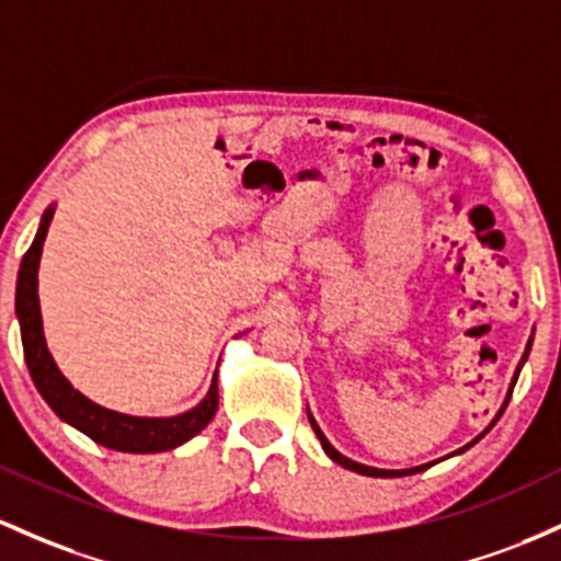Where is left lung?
I'll return each mask as SVG.
<instances>
[{
	"mask_svg": "<svg viewBox=\"0 0 561 561\" xmlns=\"http://www.w3.org/2000/svg\"><path fill=\"white\" fill-rule=\"evenodd\" d=\"M530 343H533V341H530ZM527 354H530V346H527V351H525V356H522V362H525V359H527ZM522 362H519V367H516V375H514V380H511V389H508V397H506V402H503V408H501V412H503V410H506V404H508V399H511V391H514V383H516V378H519V370H522ZM501 412H497V417H501ZM497 417H495V421H497ZM309 421H311V428H313V434H317V436H319V442H322L324 453H328V455H330V458H332V460H335V463H337V466H343V469H348V471H356V473H365V477H380V479H391V477H408V473H417V471L428 469V466H431V463H426V466H415V469L389 471V469H373V466H365V463H356V460H351V458H346V455H341V453H337V450H335V447H332V445H330V442H328V436H324V434H322V428H319V426H317V421H313V415H311V412H309ZM495 421H492V423H495ZM492 423H490V426H492ZM490 426H488V431H490ZM488 431H484V434H488ZM484 434H482V436H484ZM477 439H479V436H477ZM477 439H473V442H477ZM473 442H471V445H473ZM471 445L460 447V450H458V453L469 450V447H471ZM458 453H455V455H458Z\"/></svg>",
	"mask_w": 561,
	"mask_h": 561,
	"instance_id": "left-lung-1",
	"label": "left lung"
}]
</instances>
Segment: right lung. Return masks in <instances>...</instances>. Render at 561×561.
Segmentation results:
<instances>
[{"instance_id":"obj_1","label":"right lung","mask_w":561,"mask_h":561,"mask_svg":"<svg viewBox=\"0 0 561 561\" xmlns=\"http://www.w3.org/2000/svg\"><path fill=\"white\" fill-rule=\"evenodd\" d=\"M53 213L55 207H47V213L42 215L39 231H36L34 242H31L28 252L21 261L15 287V313L18 322H21L23 354H26L31 380H34L42 399L50 404L60 421L79 428L92 442L108 447V450L164 453L183 445V442L199 434L213 421L215 410H218V375L213 378L207 397L188 412H181V415L172 417H138L90 402L84 393L73 389L69 380L64 378V373L58 370V365L53 362L45 343V332H42L39 295H36V271H39L42 244H45L47 229H50Z\"/></svg>"}]
</instances>
